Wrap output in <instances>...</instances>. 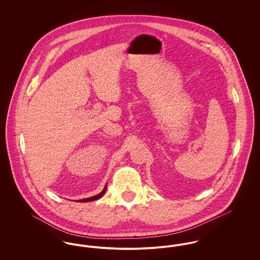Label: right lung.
<instances>
[{"label": "right lung", "mask_w": 260, "mask_h": 260, "mask_svg": "<svg viewBox=\"0 0 260 260\" xmlns=\"http://www.w3.org/2000/svg\"><path fill=\"white\" fill-rule=\"evenodd\" d=\"M106 188H107V186L105 185L104 189L102 190V192H101V193H99V194L95 195V196H93V197H90V198L79 200L78 202H81V203H87V202H90V201H94V200H98V199L101 198V197H102V196L105 194V192H106Z\"/></svg>", "instance_id": "right-lung-1"}]
</instances>
